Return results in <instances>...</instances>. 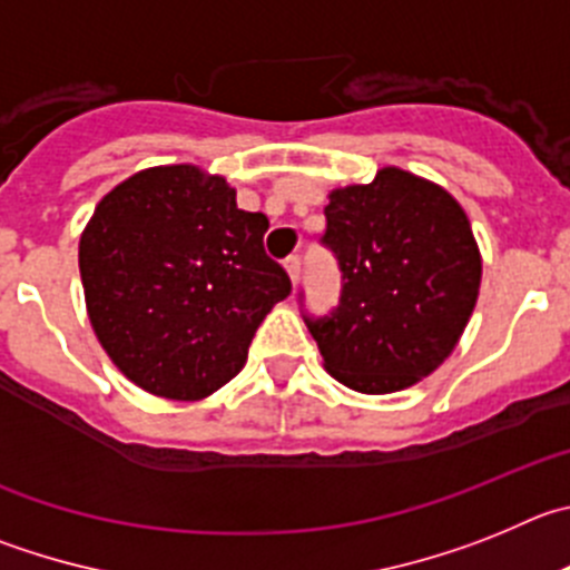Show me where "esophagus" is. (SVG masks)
I'll use <instances>...</instances> for the list:
<instances>
[{"instance_id": "1", "label": "esophagus", "mask_w": 570, "mask_h": 570, "mask_svg": "<svg viewBox=\"0 0 570 570\" xmlns=\"http://www.w3.org/2000/svg\"><path fill=\"white\" fill-rule=\"evenodd\" d=\"M286 273H289L292 284H297V278H301V255H289V258L284 261Z\"/></svg>"}]
</instances>
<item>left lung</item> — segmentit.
Listing matches in <instances>:
<instances>
[{
    "label": "left lung",
    "instance_id": "obj_1",
    "mask_svg": "<svg viewBox=\"0 0 570 570\" xmlns=\"http://www.w3.org/2000/svg\"><path fill=\"white\" fill-rule=\"evenodd\" d=\"M323 215L341 301L304 321L326 372L363 394L412 386L451 355L474 312L483 266L463 207L386 167L372 184L335 189Z\"/></svg>",
    "mask_w": 570,
    "mask_h": 570
}]
</instances>
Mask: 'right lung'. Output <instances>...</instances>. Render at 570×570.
Segmentation results:
<instances>
[{"instance_id":"right-lung-1","label":"right lung","mask_w":570,"mask_h":570,"mask_svg":"<svg viewBox=\"0 0 570 570\" xmlns=\"http://www.w3.org/2000/svg\"><path fill=\"white\" fill-rule=\"evenodd\" d=\"M264 213L198 167H153L107 193L79 244L87 312L110 361L145 392L202 400L247 363L292 292L264 249Z\"/></svg>"}]
</instances>
